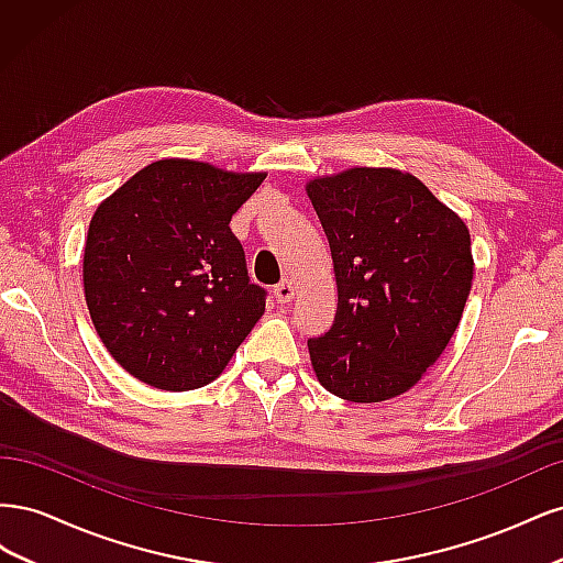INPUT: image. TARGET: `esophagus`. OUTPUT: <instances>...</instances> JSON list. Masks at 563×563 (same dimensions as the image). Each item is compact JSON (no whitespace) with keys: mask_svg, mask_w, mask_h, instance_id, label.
I'll use <instances>...</instances> for the list:
<instances>
[{"mask_svg":"<svg viewBox=\"0 0 563 563\" xmlns=\"http://www.w3.org/2000/svg\"><path fill=\"white\" fill-rule=\"evenodd\" d=\"M294 296H296V286H294V282L291 279H284V282H279L277 286H275V298H277V302H291L294 300Z\"/></svg>","mask_w":563,"mask_h":563,"instance_id":"34e87169","label":"esophagus"}]
</instances>
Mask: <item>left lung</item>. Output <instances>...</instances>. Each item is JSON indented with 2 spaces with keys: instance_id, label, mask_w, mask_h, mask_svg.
I'll use <instances>...</instances> for the list:
<instances>
[{
  "instance_id": "8db88e82",
  "label": "left lung",
  "mask_w": 563,
  "mask_h": 563,
  "mask_svg": "<svg viewBox=\"0 0 563 563\" xmlns=\"http://www.w3.org/2000/svg\"><path fill=\"white\" fill-rule=\"evenodd\" d=\"M338 286L333 327L310 338L331 395L376 404L411 389L453 338L474 277L470 230L399 168L354 166L305 185Z\"/></svg>"
}]
</instances>
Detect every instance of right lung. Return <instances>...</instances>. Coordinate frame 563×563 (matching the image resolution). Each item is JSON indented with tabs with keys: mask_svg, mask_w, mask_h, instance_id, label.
Wrapping results in <instances>:
<instances>
[{
	"mask_svg": "<svg viewBox=\"0 0 563 563\" xmlns=\"http://www.w3.org/2000/svg\"><path fill=\"white\" fill-rule=\"evenodd\" d=\"M267 174L157 159L98 203L84 246V298L112 360L141 383L187 391L230 364L265 312L234 211Z\"/></svg>",
	"mask_w": 563,
	"mask_h": 563,
	"instance_id": "add662e5",
	"label": "right lung"
}]
</instances>
